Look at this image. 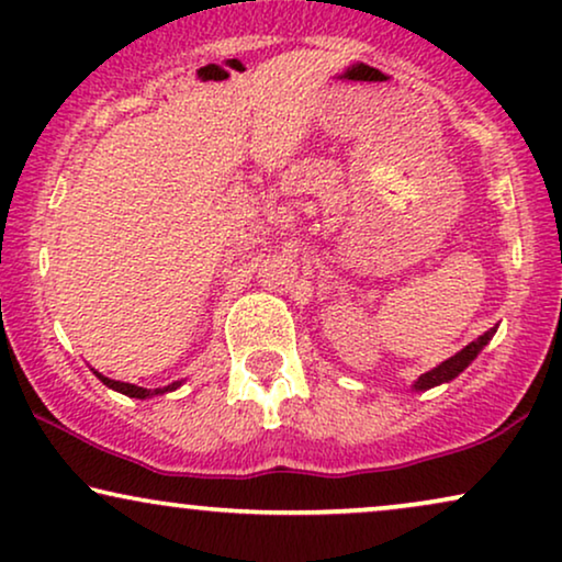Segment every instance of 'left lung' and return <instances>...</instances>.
I'll return each mask as SVG.
<instances>
[{
	"label": "left lung",
	"instance_id": "8db88e82",
	"mask_svg": "<svg viewBox=\"0 0 562 562\" xmlns=\"http://www.w3.org/2000/svg\"><path fill=\"white\" fill-rule=\"evenodd\" d=\"M496 334V326L491 328V331H485L483 336H477L475 341H470L465 349L462 351H458V355L454 357H450L447 359V362H442L439 364V368H434V370H429V372H424L422 378L416 380V391H429V387H434V385H439V383H450L452 378H458L462 370L468 368L470 362H473V359L477 357V351H481L485 344L491 341V336Z\"/></svg>",
	"mask_w": 562,
	"mask_h": 562
}]
</instances>
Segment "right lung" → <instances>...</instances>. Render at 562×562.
Segmentation results:
<instances>
[{
	"label": "right lung",
	"mask_w": 562,
	"mask_h": 562,
	"mask_svg": "<svg viewBox=\"0 0 562 562\" xmlns=\"http://www.w3.org/2000/svg\"><path fill=\"white\" fill-rule=\"evenodd\" d=\"M94 375L100 378L104 385L112 387V391L131 395V398H148V395H159V393L175 391V387L179 385V383H171V385H167V387H156V391H146V387H138V385H131V383H120V380H110V378H104V375H100V372H94Z\"/></svg>",
	"instance_id": "1"
}]
</instances>
